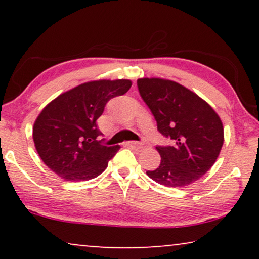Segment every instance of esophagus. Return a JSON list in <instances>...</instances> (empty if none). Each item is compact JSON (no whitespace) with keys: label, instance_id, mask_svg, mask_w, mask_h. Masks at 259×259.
Returning a JSON list of instances; mask_svg holds the SVG:
<instances>
[{"label":"esophagus","instance_id":"34e87169","mask_svg":"<svg viewBox=\"0 0 259 259\" xmlns=\"http://www.w3.org/2000/svg\"><path fill=\"white\" fill-rule=\"evenodd\" d=\"M127 146H133V147H138V148H143L145 146L144 143H140V141H128L126 143Z\"/></svg>","mask_w":259,"mask_h":259}]
</instances>
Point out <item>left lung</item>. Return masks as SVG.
I'll use <instances>...</instances> for the list:
<instances>
[{"label":"left lung","mask_w":259,"mask_h":259,"mask_svg":"<svg viewBox=\"0 0 259 259\" xmlns=\"http://www.w3.org/2000/svg\"><path fill=\"white\" fill-rule=\"evenodd\" d=\"M139 93L172 145L157 150L160 165L147 176L160 185L184 187L197 182L217 160L224 143L223 123L213 108L171 80L139 79Z\"/></svg>","instance_id":"1"}]
</instances>
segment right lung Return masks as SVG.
<instances>
[{"label":"right lung","mask_w":259,"mask_h":259,"mask_svg":"<svg viewBox=\"0 0 259 259\" xmlns=\"http://www.w3.org/2000/svg\"><path fill=\"white\" fill-rule=\"evenodd\" d=\"M130 80H99L59 95L44 108L33 128L42 161L68 182H84L101 175L119 146H106L97 120L112 98L123 95Z\"/></svg>","instance_id":"1"}]
</instances>
